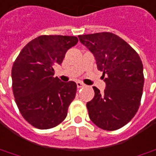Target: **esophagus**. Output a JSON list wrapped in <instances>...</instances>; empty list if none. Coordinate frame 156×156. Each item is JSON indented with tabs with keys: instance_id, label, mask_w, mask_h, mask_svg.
Masks as SVG:
<instances>
[{
	"instance_id": "obj_1",
	"label": "esophagus",
	"mask_w": 156,
	"mask_h": 156,
	"mask_svg": "<svg viewBox=\"0 0 156 156\" xmlns=\"http://www.w3.org/2000/svg\"><path fill=\"white\" fill-rule=\"evenodd\" d=\"M76 83H77V86H78V88H81V87L84 86V84H83V83L79 82V81H78Z\"/></svg>"
}]
</instances>
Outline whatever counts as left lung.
Instances as JSON below:
<instances>
[{
	"label": "left lung",
	"instance_id": "8db88e82",
	"mask_svg": "<svg viewBox=\"0 0 156 156\" xmlns=\"http://www.w3.org/2000/svg\"><path fill=\"white\" fill-rule=\"evenodd\" d=\"M78 38L93 54L106 83L103 94L93 87L95 96L86 104L90 119L103 130H118L139 108L144 83L142 60L126 41L114 33L80 35Z\"/></svg>",
	"mask_w": 156,
	"mask_h": 156
}]
</instances>
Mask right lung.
<instances>
[{
	"label": "right lung",
	"mask_w": 156,
	"mask_h": 156,
	"mask_svg": "<svg viewBox=\"0 0 156 156\" xmlns=\"http://www.w3.org/2000/svg\"><path fill=\"white\" fill-rule=\"evenodd\" d=\"M78 40L71 36H40L27 43L12 68V92L20 114L41 130L58 126L67 115L77 84L54 77L70 48Z\"/></svg>",
	"instance_id": "add662e5"
}]
</instances>
